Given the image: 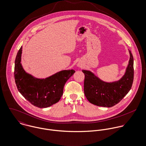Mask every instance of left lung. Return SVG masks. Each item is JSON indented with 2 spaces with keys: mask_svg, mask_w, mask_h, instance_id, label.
<instances>
[{
  "mask_svg": "<svg viewBox=\"0 0 146 146\" xmlns=\"http://www.w3.org/2000/svg\"><path fill=\"white\" fill-rule=\"evenodd\" d=\"M130 59L126 72L119 81L105 82L89 70L84 74V92L89 102L98 106L112 107L118 104L129 92L134 78L133 57L129 50Z\"/></svg>",
  "mask_w": 146,
  "mask_h": 146,
  "instance_id": "8db88e82",
  "label": "left lung"
}]
</instances>
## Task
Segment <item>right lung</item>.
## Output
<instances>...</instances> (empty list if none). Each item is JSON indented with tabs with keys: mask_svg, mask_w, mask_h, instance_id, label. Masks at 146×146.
I'll list each match as a JSON object with an SVG mask.
<instances>
[{
	"mask_svg": "<svg viewBox=\"0 0 146 146\" xmlns=\"http://www.w3.org/2000/svg\"><path fill=\"white\" fill-rule=\"evenodd\" d=\"M22 47L17 54L15 79L18 90L32 105L40 108L49 107L58 102L63 94L64 84L75 73L64 70L45 79H38L27 73L21 63Z\"/></svg>",
	"mask_w": 146,
	"mask_h": 146,
	"instance_id": "obj_1",
	"label": "right lung"
}]
</instances>
